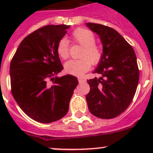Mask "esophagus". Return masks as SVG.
<instances>
[{"label":"esophagus","instance_id":"34e87169","mask_svg":"<svg viewBox=\"0 0 153 153\" xmlns=\"http://www.w3.org/2000/svg\"><path fill=\"white\" fill-rule=\"evenodd\" d=\"M78 81H79V83L81 84V83L85 82V80L83 79V78H78Z\"/></svg>","mask_w":153,"mask_h":153}]
</instances>
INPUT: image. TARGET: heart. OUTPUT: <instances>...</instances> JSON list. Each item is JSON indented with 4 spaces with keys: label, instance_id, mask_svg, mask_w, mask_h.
<instances>
[{
    "label": "heart",
    "instance_id": "heart-1",
    "mask_svg": "<svg viewBox=\"0 0 153 153\" xmlns=\"http://www.w3.org/2000/svg\"><path fill=\"white\" fill-rule=\"evenodd\" d=\"M71 40L74 44L83 47L80 55L81 59L70 60L64 65L67 73L74 75H82L90 69L91 65H97L102 59L104 51L102 47L95 43L96 38L93 32L85 28H77L71 34ZM56 51L58 56L67 60L69 56V47L64 38L57 44Z\"/></svg>",
    "mask_w": 153,
    "mask_h": 153
}]
</instances>
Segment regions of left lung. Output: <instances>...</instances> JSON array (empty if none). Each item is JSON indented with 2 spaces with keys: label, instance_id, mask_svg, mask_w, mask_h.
<instances>
[{
  "label": "left lung",
  "instance_id": "obj_1",
  "mask_svg": "<svg viewBox=\"0 0 153 153\" xmlns=\"http://www.w3.org/2000/svg\"><path fill=\"white\" fill-rule=\"evenodd\" d=\"M86 25L99 35L104 51L93 72L101 77L87 80L90 91L86 102L92 115L111 119L127 109L136 92L139 81L136 55L132 46L114 29L93 23Z\"/></svg>",
  "mask_w": 153,
  "mask_h": 153
}]
</instances>
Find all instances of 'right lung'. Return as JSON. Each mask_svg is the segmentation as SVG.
<instances>
[{"mask_svg": "<svg viewBox=\"0 0 153 153\" xmlns=\"http://www.w3.org/2000/svg\"><path fill=\"white\" fill-rule=\"evenodd\" d=\"M67 25H47L27 35L10 63L11 91L24 113L40 123H51L65 116L78 78H58L64 69L57 44L67 34Z\"/></svg>", "mask_w": 153, "mask_h": 153, "instance_id": "add662e5", "label": "right lung"}]
</instances>
